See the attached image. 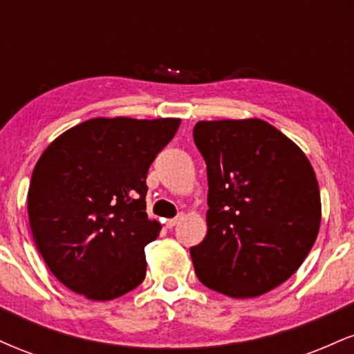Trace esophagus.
Segmentation results:
<instances>
[{"label":"esophagus","instance_id":"1","mask_svg":"<svg viewBox=\"0 0 354 354\" xmlns=\"http://www.w3.org/2000/svg\"><path fill=\"white\" fill-rule=\"evenodd\" d=\"M183 219V214H180V216H176V218H171V219H168V221H166V228H174V226L178 225V223H180Z\"/></svg>","mask_w":354,"mask_h":354}]
</instances>
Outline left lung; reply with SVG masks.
Listing matches in <instances>:
<instances>
[{"mask_svg": "<svg viewBox=\"0 0 354 354\" xmlns=\"http://www.w3.org/2000/svg\"><path fill=\"white\" fill-rule=\"evenodd\" d=\"M194 143L208 173V233L191 248L198 279L231 298L286 281L315 245L321 200L301 149L258 118L200 121Z\"/></svg>", "mask_w": 354, "mask_h": 354, "instance_id": "left-lung-1", "label": "left lung"}]
</instances>
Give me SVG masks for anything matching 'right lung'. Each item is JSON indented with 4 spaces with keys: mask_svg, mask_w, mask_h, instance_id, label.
<instances>
[{
    "mask_svg": "<svg viewBox=\"0 0 354 354\" xmlns=\"http://www.w3.org/2000/svg\"><path fill=\"white\" fill-rule=\"evenodd\" d=\"M178 118H95L44 149L28 189L35 245L56 278L93 301L143 283L145 246L161 225L146 214V176Z\"/></svg>",
    "mask_w": 354,
    "mask_h": 354,
    "instance_id": "1",
    "label": "right lung"
}]
</instances>
